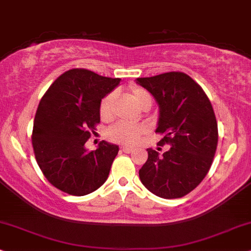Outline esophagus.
<instances>
[{"label": "esophagus", "mask_w": 251, "mask_h": 251, "mask_svg": "<svg viewBox=\"0 0 251 251\" xmlns=\"http://www.w3.org/2000/svg\"><path fill=\"white\" fill-rule=\"evenodd\" d=\"M122 151H123V152H126V153H130V152H132V151H134V148L126 147V145H125V147H122Z\"/></svg>", "instance_id": "34e87169"}]
</instances>
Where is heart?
I'll return each instance as SVG.
<instances>
[{"mask_svg": "<svg viewBox=\"0 0 251 251\" xmlns=\"http://www.w3.org/2000/svg\"><path fill=\"white\" fill-rule=\"evenodd\" d=\"M131 98L141 108L151 106V97L145 89L141 87H131ZM115 93H110L100 103V116L102 120L107 121L113 117L114 103H115ZM145 131L143 126L130 125V123L119 122L108 129L109 140L122 144H135L140 140L141 135Z\"/></svg>", "mask_w": 251, "mask_h": 251, "instance_id": "b5f03b06", "label": "heart"}]
</instances>
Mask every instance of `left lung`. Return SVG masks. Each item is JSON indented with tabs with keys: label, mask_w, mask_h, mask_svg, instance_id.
Instances as JSON below:
<instances>
[{
	"label": "left lung",
	"mask_w": 251,
	"mask_h": 251,
	"mask_svg": "<svg viewBox=\"0 0 251 251\" xmlns=\"http://www.w3.org/2000/svg\"><path fill=\"white\" fill-rule=\"evenodd\" d=\"M159 108L156 132L160 144L171 148L163 154L147 149L140 170L142 184L164 199L181 198L193 191L208 173L218 145V123L211 101L191 76L181 72L138 78Z\"/></svg>",
	"instance_id": "1"
}]
</instances>
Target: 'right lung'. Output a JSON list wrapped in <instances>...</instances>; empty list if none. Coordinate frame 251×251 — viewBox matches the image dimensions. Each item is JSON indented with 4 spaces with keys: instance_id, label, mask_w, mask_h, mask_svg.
<instances>
[{
    "instance_id": "1",
    "label": "right lung",
    "mask_w": 251,
    "mask_h": 251,
    "mask_svg": "<svg viewBox=\"0 0 251 251\" xmlns=\"http://www.w3.org/2000/svg\"><path fill=\"white\" fill-rule=\"evenodd\" d=\"M121 79L74 69L58 78L40 100L33 121L32 147L45 178L58 190L81 197L107 180L119 145L85 143L100 122V103Z\"/></svg>"
}]
</instances>
